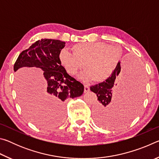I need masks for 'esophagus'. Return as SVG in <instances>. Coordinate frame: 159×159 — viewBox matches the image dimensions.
I'll return each mask as SVG.
<instances>
[{
    "label": "esophagus",
    "mask_w": 159,
    "mask_h": 159,
    "mask_svg": "<svg viewBox=\"0 0 159 159\" xmlns=\"http://www.w3.org/2000/svg\"><path fill=\"white\" fill-rule=\"evenodd\" d=\"M90 91V87L89 85H84V93H88Z\"/></svg>",
    "instance_id": "obj_1"
}]
</instances>
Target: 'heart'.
Listing matches in <instances>:
<instances>
[{"instance_id": "b5f03b06", "label": "heart", "mask_w": 159, "mask_h": 159, "mask_svg": "<svg viewBox=\"0 0 159 159\" xmlns=\"http://www.w3.org/2000/svg\"><path fill=\"white\" fill-rule=\"evenodd\" d=\"M72 53L68 50H61L59 61L66 72L75 75L84 66L86 69L81 79L87 81H106L111 76L120 60V51L114 45L104 42L78 43L72 45Z\"/></svg>"}]
</instances>
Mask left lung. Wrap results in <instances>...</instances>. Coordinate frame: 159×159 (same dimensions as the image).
<instances>
[{"instance_id":"left-lung-1","label":"left lung","mask_w":159,"mask_h":159,"mask_svg":"<svg viewBox=\"0 0 159 159\" xmlns=\"http://www.w3.org/2000/svg\"><path fill=\"white\" fill-rule=\"evenodd\" d=\"M144 72L141 64L132 61L122 73L118 61L106 81L90 87L98 97L93 108L94 118L99 125L114 127L128 123L140 107L144 88ZM115 101L111 102L112 95Z\"/></svg>"}]
</instances>
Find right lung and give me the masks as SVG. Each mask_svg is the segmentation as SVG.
Instances as JSON below:
<instances>
[{
    "label": "right lung",
    "mask_w": 159,
    "mask_h": 159,
    "mask_svg": "<svg viewBox=\"0 0 159 159\" xmlns=\"http://www.w3.org/2000/svg\"><path fill=\"white\" fill-rule=\"evenodd\" d=\"M64 46L65 42L60 40H39L22 51L15 63V72L22 67L34 66L44 71L46 86L39 96L26 100V115L39 125L61 123L65 117L66 99L80 97L84 91L82 83L69 76L59 61V53Z\"/></svg>",
    "instance_id": "1"
}]
</instances>
